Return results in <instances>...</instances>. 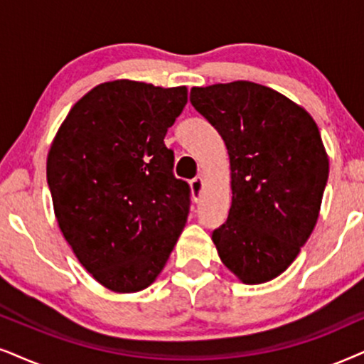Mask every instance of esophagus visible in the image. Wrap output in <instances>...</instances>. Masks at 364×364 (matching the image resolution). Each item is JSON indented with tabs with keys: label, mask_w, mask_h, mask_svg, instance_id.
<instances>
[{
	"label": "esophagus",
	"mask_w": 364,
	"mask_h": 364,
	"mask_svg": "<svg viewBox=\"0 0 364 364\" xmlns=\"http://www.w3.org/2000/svg\"><path fill=\"white\" fill-rule=\"evenodd\" d=\"M203 185H205V181L201 176H198L191 181V191H193V195H195V200H198V196H200L201 191H203Z\"/></svg>",
	"instance_id": "34e87169"
}]
</instances>
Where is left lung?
<instances>
[{
    "instance_id": "1",
    "label": "left lung",
    "mask_w": 364,
    "mask_h": 364,
    "mask_svg": "<svg viewBox=\"0 0 364 364\" xmlns=\"http://www.w3.org/2000/svg\"><path fill=\"white\" fill-rule=\"evenodd\" d=\"M190 100L230 158L232 206L211 235L220 260L243 284L289 269L319 218L329 159L311 114L248 80L193 87Z\"/></svg>"
}]
</instances>
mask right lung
I'll return each mask as SVG.
<instances>
[{
    "label": "right lung",
    "mask_w": 364,
    "mask_h": 364,
    "mask_svg": "<svg viewBox=\"0 0 364 364\" xmlns=\"http://www.w3.org/2000/svg\"><path fill=\"white\" fill-rule=\"evenodd\" d=\"M188 89L110 80L77 100L58 127L47 179L58 228L92 277L119 294L158 279L190 213L164 136Z\"/></svg>",
    "instance_id": "obj_1"
}]
</instances>
